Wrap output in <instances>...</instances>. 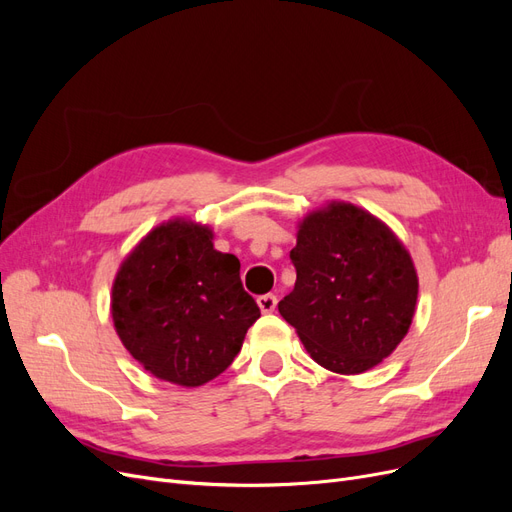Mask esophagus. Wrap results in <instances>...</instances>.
Listing matches in <instances>:
<instances>
[{
    "instance_id": "34e87169",
    "label": "esophagus",
    "mask_w": 512,
    "mask_h": 512,
    "mask_svg": "<svg viewBox=\"0 0 512 512\" xmlns=\"http://www.w3.org/2000/svg\"><path fill=\"white\" fill-rule=\"evenodd\" d=\"M275 305H277L275 294H262V297H258V307H260L262 314H271Z\"/></svg>"
}]
</instances>
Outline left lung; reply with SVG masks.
<instances>
[{
    "instance_id": "1",
    "label": "left lung",
    "mask_w": 512,
    "mask_h": 512,
    "mask_svg": "<svg viewBox=\"0 0 512 512\" xmlns=\"http://www.w3.org/2000/svg\"><path fill=\"white\" fill-rule=\"evenodd\" d=\"M290 260L297 282L277 307L318 365L361 374L406 337L416 271L406 247L374 215L346 203L307 215Z\"/></svg>"
}]
</instances>
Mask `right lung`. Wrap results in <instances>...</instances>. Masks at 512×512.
Listing matches in <instances>:
<instances>
[{
	"label": "right lung",
	"mask_w": 512,
	"mask_h": 512,
	"mask_svg": "<svg viewBox=\"0 0 512 512\" xmlns=\"http://www.w3.org/2000/svg\"><path fill=\"white\" fill-rule=\"evenodd\" d=\"M211 239L192 222L162 224L123 260L113 284L123 346L153 376L181 386L220 376L260 318L239 258L213 250Z\"/></svg>",
	"instance_id": "add662e5"
}]
</instances>
